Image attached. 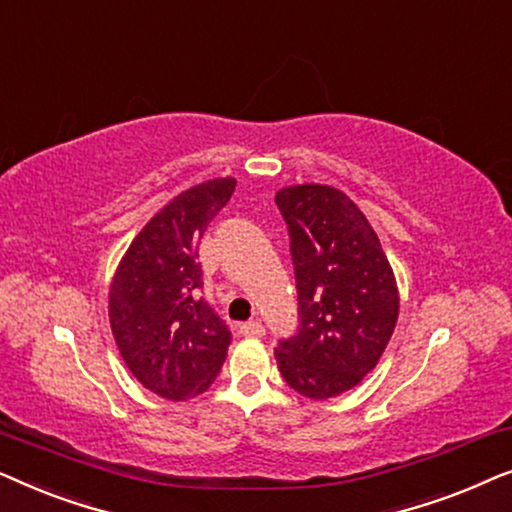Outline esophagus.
<instances>
[{
	"mask_svg": "<svg viewBox=\"0 0 512 512\" xmlns=\"http://www.w3.org/2000/svg\"><path fill=\"white\" fill-rule=\"evenodd\" d=\"M240 333L244 338H261V335H265V326L261 324V319H251L240 326Z\"/></svg>",
	"mask_w": 512,
	"mask_h": 512,
	"instance_id": "1",
	"label": "esophagus"
}]
</instances>
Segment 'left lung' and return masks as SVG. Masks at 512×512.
<instances>
[{
	"label": "left lung",
	"instance_id": "obj_1",
	"mask_svg": "<svg viewBox=\"0 0 512 512\" xmlns=\"http://www.w3.org/2000/svg\"><path fill=\"white\" fill-rule=\"evenodd\" d=\"M298 289V331L279 340V373L300 396L326 401L377 366L398 319V289L377 233L338 188H282Z\"/></svg>",
	"mask_w": 512,
	"mask_h": 512
}]
</instances>
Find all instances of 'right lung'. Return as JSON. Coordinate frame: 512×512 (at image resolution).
I'll list each match as a JSON object with an SVG mask.
<instances>
[{"label": "right lung", "instance_id": "obj_1", "mask_svg": "<svg viewBox=\"0 0 512 512\" xmlns=\"http://www.w3.org/2000/svg\"><path fill=\"white\" fill-rule=\"evenodd\" d=\"M235 179H212L179 193L125 251L109 289V321L130 373L167 401L209 389L233 333L202 296L198 247L228 205Z\"/></svg>", "mask_w": 512, "mask_h": 512}]
</instances>
